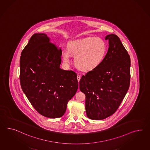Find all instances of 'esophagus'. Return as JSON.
<instances>
[{"mask_svg": "<svg viewBox=\"0 0 150 150\" xmlns=\"http://www.w3.org/2000/svg\"><path fill=\"white\" fill-rule=\"evenodd\" d=\"M81 78V76H79V75H78V76H77V79H78V81H80Z\"/></svg>", "mask_w": 150, "mask_h": 150, "instance_id": "esophagus-1", "label": "esophagus"}]
</instances>
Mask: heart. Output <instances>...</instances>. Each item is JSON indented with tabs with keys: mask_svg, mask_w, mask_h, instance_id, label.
<instances>
[{
	"mask_svg": "<svg viewBox=\"0 0 150 150\" xmlns=\"http://www.w3.org/2000/svg\"><path fill=\"white\" fill-rule=\"evenodd\" d=\"M106 51V43L103 39L88 37L71 41L67 45V50L62 51V57L64 62H68L71 57L69 53L75 55L74 62L77 68L88 71L100 65Z\"/></svg>",
	"mask_w": 150,
	"mask_h": 150,
	"instance_id": "heart-1",
	"label": "heart"
}]
</instances>
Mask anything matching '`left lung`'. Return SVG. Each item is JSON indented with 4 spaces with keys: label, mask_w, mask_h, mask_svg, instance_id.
<instances>
[{
    "label": "left lung",
    "mask_w": 150,
    "mask_h": 150,
    "mask_svg": "<svg viewBox=\"0 0 150 150\" xmlns=\"http://www.w3.org/2000/svg\"><path fill=\"white\" fill-rule=\"evenodd\" d=\"M109 48L100 65L81 78L79 88L85 95L89 119L100 120L112 115L119 107L130 85L129 55L115 34L108 35Z\"/></svg>",
    "instance_id": "obj_1"
}]
</instances>
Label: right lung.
Here are the masks:
<instances>
[{
    "label": "right lung",
    "instance_id": "obj_1",
    "mask_svg": "<svg viewBox=\"0 0 150 150\" xmlns=\"http://www.w3.org/2000/svg\"><path fill=\"white\" fill-rule=\"evenodd\" d=\"M62 51L45 34L33 35L20 58V83L35 109L49 118L64 115L78 88L77 73L60 67Z\"/></svg>",
    "mask_w": 150,
    "mask_h": 150
}]
</instances>
